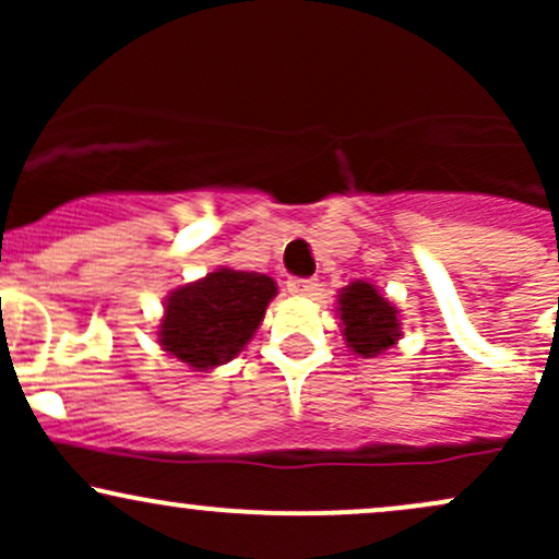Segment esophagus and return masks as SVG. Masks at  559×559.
Returning <instances> with one entry per match:
<instances>
[{
    "mask_svg": "<svg viewBox=\"0 0 559 559\" xmlns=\"http://www.w3.org/2000/svg\"><path fill=\"white\" fill-rule=\"evenodd\" d=\"M286 288L294 294V297H310V294L318 292L316 278H288Z\"/></svg>",
    "mask_w": 559,
    "mask_h": 559,
    "instance_id": "esophagus-1",
    "label": "esophagus"
}]
</instances>
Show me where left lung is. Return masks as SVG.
<instances>
[{"label":"left lung","instance_id":"1","mask_svg":"<svg viewBox=\"0 0 559 559\" xmlns=\"http://www.w3.org/2000/svg\"><path fill=\"white\" fill-rule=\"evenodd\" d=\"M338 316H342V336L352 352L362 357H376L396 344L402 336L396 307L383 299L368 281H355L338 294Z\"/></svg>","mask_w":559,"mask_h":559}]
</instances>
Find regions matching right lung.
<instances>
[{"mask_svg":"<svg viewBox=\"0 0 559 559\" xmlns=\"http://www.w3.org/2000/svg\"><path fill=\"white\" fill-rule=\"evenodd\" d=\"M275 292V281L262 273L230 267L207 273L197 284L176 288L165 301L159 344L194 370L234 360L260 329Z\"/></svg>","mask_w":559,"mask_h":559,"instance_id":"1","label":"right lung"}]
</instances>
